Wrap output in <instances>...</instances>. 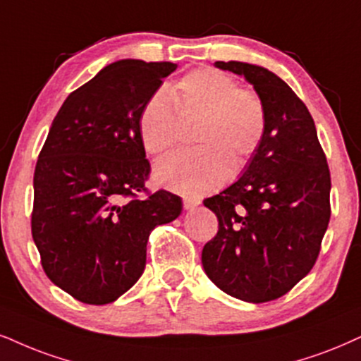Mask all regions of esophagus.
<instances>
[{"label":"esophagus","mask_w":361,"mask_h":361,"mask_svg":"<svg viewBox=\"0 0 361 361\" xmlns=\"http://www.w3.org/2000/svg\"><path fill=\"white\" fill-rule=\"evenodd\" d=\"M195 206H199L197 199L184 197V209H192V207H195Z\"/></svg>","instance_id":"34e87169"}]
</instances>
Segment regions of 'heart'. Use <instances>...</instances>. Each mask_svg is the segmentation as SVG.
Returning a JSON list of instances; mask_svg holds the SVG:
<instances>
[{
    "mask_svg": "<svg viewBox=\"0 0 361 361\" xmlns=\"http://www.w3.org/2000/svg\"><path fill=\"white\" fill-rule=\"evenodd\" d=\"M201 117L190 152L162 159L154 169L159 185L199 197L241 172L266 137L268 114L255 90L239 88L216 68H197L145 102L139 118L147 154L171 152L180 135L179 118Z\"/></svg>",
    "mask_w": 361,
    "mask_h": 361,
    "instance_id": "1",
    "label": "heart"
}]
</instances>
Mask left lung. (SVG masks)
<instances>
[{"label": "left lung", "instance_id": "left-lung-1", "mask_svg": "<svg viewBox=\"0 0 361 361\" xmlns=\"http://www.w3.org/2000/svg\"><path fill=\"white\" fill-rule=\"evenodd\" d=\"M241 75L266 105V137L234 184L204 201L219 221L202 249L217 288L247 303L273 301L317 262L330 222L331 179L313 117L278 75L243 61H216Z\"/></svg>", "mask_w": 361, "mask_h": 361}]
</instances>
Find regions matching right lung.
Listing matches in <instances>:
<instances>
[{
	"label": "right lung",
	"instance_id": "obj_1",
	"mask_svg": "<svg viewBox=\"0 0 361 361\" xmlns=\"http://www.w3.org/2000/svg\"><path fill=\"white\" fill-rule=\"evenodd\" d=\"M177 68L120 60L70 93L33 177L31 234L53 284L87 305L112 303L145 268L147 241L182 211L179 195L145 192L139 133L145 102Z\"/></svg>",
	"mask_w": 361,
	"mask_h": 361
}]
</instances>
